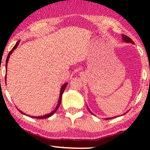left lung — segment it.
Listing matches in <instances>:
<instances>
[{"label": "left lung", "instance_id": "left-lung-1", "mask_svg": "<svg viewBox=\"0 0 150 150\" xmlns=\"http://www.w3.org/2000/svg\"><path fill=\"white\" fill-rule=\"evenodd\" d=\"M122 40H123V42H126V43H130V44H134V42H133V41L131 40V39L130 38H128V36H126V35H122ZM87 108H88V106H87ZM88 109H89V110L90 112H91V110H89V108H88ZM91 114H93V113H92V112H91ZM112 118H114V117H110V118H106V120H110V119H112Z\"/></svg>", "mask_w": 150, "mask_h": 150}]
</instances>
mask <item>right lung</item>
I'll return each instance as SVG.
<instances>
[{
  "label": "right lung",
  "instance_id": "1",
  "mask_svg": "<svg viewBox=\"0 0 150 150\" xmlns=\"http://www.w3.org/2000/svg\"><path fill=\"white\" fill-rule=\"evenodd\" d=\"M20 40H19L17 43H16V45H15V46H14L13 48H12L11 50L10 51V52H9V54H8V56H7V59H6V63H5V69H6L5 81H6V78H7L6 76H7V63H8V61H9V57H10V55H11V54H12V52H13L14 50H16V48H17V47L18 46V45H19V44H20ZM67 85V83H65L63 84V85L62 86H61V91H60V96H59L58 104H57V106H56V108H54V110H53L52 112H50V113H48V114H46V115H42V116H38V117H35V116H30V115H29V117H33V118H35V119H46V118L52 116V115L54 114V112L57 111V109H58L59 107V106H60L61 102V98H62V94L63 93V91H64V90H65V87H66ZM18 110H19V111H20V112H21V113L23 114V115H26L25 113H24L23 112L21 111V110H20L19 109H18ZM27 116H28V115H27Z\"/></svg>",
  "mask_w": 150,
  "mask_h": 150
}]
</instances>
